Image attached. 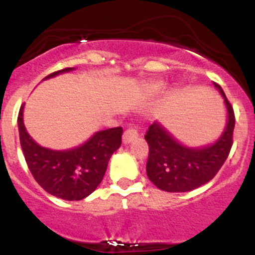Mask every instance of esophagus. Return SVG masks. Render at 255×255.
Masks as SVG:
<instances>
[{"mask_svg": "<svg viewBox=\"0 0 255 255\" xmlns=\"http://www.w3.org/2000/svg\"><path fill=\"white\" fill-rule=\"evenodd\" d=\"M138 138V132L135 128H129V129L126 130L123 133V137H122V142L125 145H128L129 143H132L133 140H135Z\"/></svg>", "mask_w": 255, "mask_h": 255, "instance_id": "34e87169", "label": "esophagus"}]
</instances>
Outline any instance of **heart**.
Returning <instances> with one entry per match:
<instances>
[{
	"label": "heart",
	"instance_id": "obj_1",
	"mask_svg": "<svg viewBox=\"0 0 255 255\" xmlns=\"http://www.w3.org/2000/svg\"><path fill=\"white\" fill-rule=\"evenodd\" d=\"M164 86H165V84H164L163 81H159V82H156V84H154L153 86H151V91H154V92L160 91V90L163 89Z\"/></svg>",
	"mask_w": 255,
	"mask_h": 255
}]
</instances>
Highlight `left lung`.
Masks as SVG:
<instances>
[{
  "instance_id": "1",
  "label": "left lung",
  "mask_w": 255,
  "mask_h": 255,
  "mask_svg": "<svg viewBox=\"0 0 255 255\" xmlns=\"http://www.w3.org/2000/svg\"><path fill=\"white\" fill-rule=\"evenodd\" d=\"M227 110V123L213 143L187 146L155 121L149 127L145 140L149 145L146 175L158 189L168 192H186L206 184L218 173L233 144L235 113L220 85L213 82Z\"/></svg>"
}]
</instances>
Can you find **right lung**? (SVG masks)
<instances>
[{
  "label": "right lung",
  "instance_id": "right-lung-1",
  "mask_svg": "<svg viewBox=\"0 0 255 255\" xmlns=\"http://www.w3.org/2000/svg\"><path fill=\"white\" fill-rule=\"evenodd\" d=\"M75 70L66 68L45 76L44 80ZM23 109L18 113L19 140L25 161L35 181L53 196L66 201H79L97 189L106 173L112 154L121 146L122 128L96 132L79 146L65 150L39 145L25 129Z\"/></svg>",
  "mask_w": 255,
  "mask_h": 255
}]
</instances>
